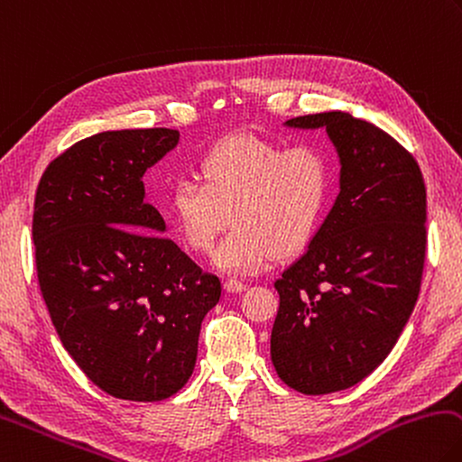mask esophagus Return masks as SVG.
Returning a JSON list of instances; mask_svg holds the SVG:
<instances>
[{"label": "esophagus", "mask_w": 462, "mask_h": 462, "mask_svg": "<svg viewBox=\"0 0 462 462\" xmlns=\"http://www.w3.org/2000/svg\"><path fill=\"white\" fill-rule=\"evenodd\" d=\"M224 289L228 292H242V291H246V282H242L238 279H228L224 282Z\"/></svg>", "instance_id": "obj_1"}]
</instances>
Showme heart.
I'll list each match as a JSON object with an SVG mask.
<instances>
[{
	"instance_id": "obj_1",
	"label": "heart",
	"mask_w": 462,
	"mask_h": 462,
	"mask_svg": "<svg viewBox=\"0 0 462 462\" xmlns=\"http://www.w3.org/2000/svg\"><path fill=\"white\" fill-rule=\"evenodd\" d=\"M198 180H180L167 212L181 240L230 274H253L276 254L291 256L311 245L333 194V163L315 143L282 145L253 135L222 141L198 162Z\"/></svg>"
}]
</instances>
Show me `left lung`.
Listing matches in <instances>:
<instances>
[{
	"mask_svg": "<svg viewBox=\"0 0 462 462\" xmlns=\"http://www.w3.org/2000/svg\"><path fill=\"white\" fill-rule=\"evenodd\" d=\"M337 149L339 196L282 273L271 335L276 374L307 396L347 390L380 365L414 311L426 253V188L410 151L349 113L295 116Z\"/></svg>",
	"mask_w": 462,
	"mask_h": 462,
	"instance_id": "8db88e82",
	"label": "left lung"
}]
</instances>
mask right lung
<instances>
[{
    "label": "right lung",
    "instance_id": "right-lung-1",
    "mask_svg": "<svg viewBox=\"0 0 462 462\" xmlns=\"http://www.w3.org/2000/svg\"><path fill=\"white\" fill-rule=\"evenodd\" d=\"M175 129L105 131L46 167L32 236L42 297L64 349L108 396L159 402L194 372L202 321L222 295L145 202L143 175Z\"/></svg>",
    "mask_w": 462,
    "mask_h": 462
}]
</instances>
